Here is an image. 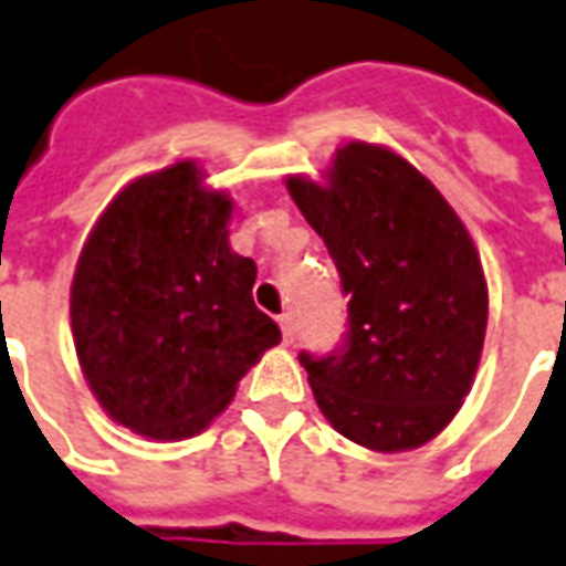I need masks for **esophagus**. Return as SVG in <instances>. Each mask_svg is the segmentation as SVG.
Masks as SVG:
<instances>
[{"label": "esophagus", "mask_w": 566, "mask_h": 566, "mask_svg": "<svg viewBox=\"0 0 566 566\" xmlns=\"http://www.w3.org/2000/svg\"><path fill=\"white\" fill-rule=\"evenodd\" d=\"M277 325L280 334H283V343H292V316H289V313L277 316Z\"/></svg>", "instance_id": "obj_1"}]
</instances>
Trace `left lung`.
I'll list each match as a JSON object with an SVG mask.
<instances>
[{"mask_svg": "<svg viewBox=\"0 0 566 566\" xmlns=\"http://www.w3.org/2000/svg\"><path fill=\"white\" fill-rule=\"evenodd\" d=\"M348 295L339 355H301L318 409L376 453L427 444L478 373L490 292L478 248L436 185L394 148L352 139L325 181L286 178Z\"/></svg>", "mask_w": 566, "mask_h": 566, "instance_id": "left-lung-1", "label": "left lung"}]
</instances>
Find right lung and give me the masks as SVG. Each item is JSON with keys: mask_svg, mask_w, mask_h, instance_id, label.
I'll return each instance as SVG.
<instances>
[{"mask_svg": "<svg viewBox=\"0 0 566 566\" xmlns=\"http://www.w3.org/2000/svg\"><path fill=\"white\" fill-rule=\"evenodd\" d=\"M232 206L178 160L122 187L76 259L80 369L101 409L146 439L199 436L280 343L253 304L256 262L229 248Z\"/></svg>", "mask_w": 566, "mask_h": 566, "instance_id": "obj_1", "label": "right lung"}]
</instances>
